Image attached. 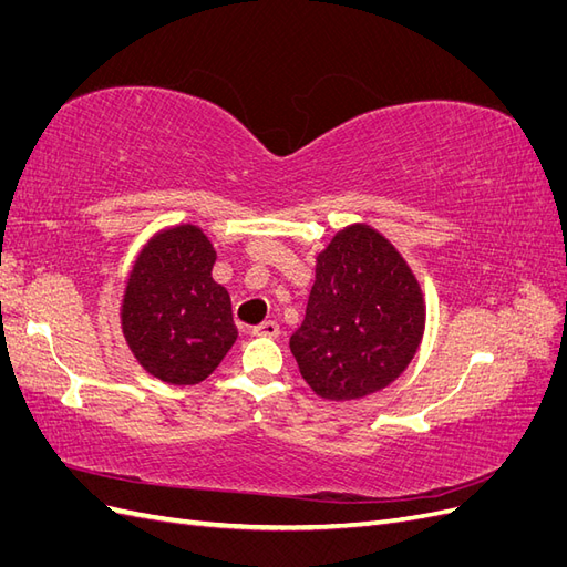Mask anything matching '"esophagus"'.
Returning <instances> with one entry per match:
<instances>
[{
	"label": "esophagus",
	"instance_id": "1",
	"mask_svg": "<svg viewBox=\"0 0 567 567\" xmlns=\"http://www.w3.org/2000/svg\"><path fill=\"white\" fill-rule=\"evenodd\" d=\"M252 333H255V336H267V338H277V336L281 333V329H279V323H277V321H262V323H257V326H252Z\"/></svg>",
	"mask_w": 567,
	"mask_h": 567
}]
</instances>
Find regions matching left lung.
I'll use <instances>...</instances> for the list:
<instances>
[{
	"mask_svg": "<svg viewBox=\"0 0 567 567\" xmlns=\"http://www.w3.org/2000/svg\"><path fill=\"white\" fill-rule=\"evenodd\" d=\"M423 326L421 288L402 255L375 229L352 225L317 255V281L290 352L323 400H359L406 369Z\"/></svg>",
	"mask_w": 567,
	"mask_h": 567,
	"instance_id": "8db88e82",
	"label": "left lung"
}]
</instances>
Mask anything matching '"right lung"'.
<instances>
[{
    "mask_svg": "<svg viewBox=\"0 0 567 567\" xmlns=\"http://www.w3.org/2000/svg\"><path fill=\"white\" fill-rule=\"evenodd\" d=\"M215 257L208 236L182 225L153 236L130 271L123 333L158 381L196 385L234 346L238 331L229 293L213 279Z\"/></svg>",
    "mask_w": 567,
    "mask_h": 567,
    "instance_id": "add662e5",
    "label": "right lung"
}]
</instances>
